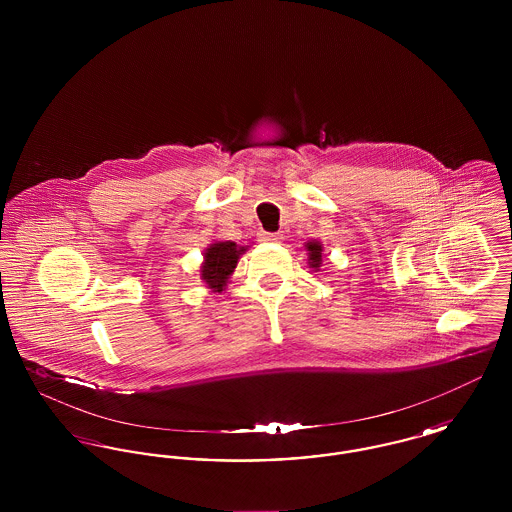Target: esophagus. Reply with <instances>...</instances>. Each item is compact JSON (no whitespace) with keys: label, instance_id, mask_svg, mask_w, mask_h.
Here are the masks:
<instances>
[{"label":"esophagus","instance_id":"obj_1","mask_svg":"<svg viewBox=\"0 0 512 512\" xmlns=\"http://www.w3.org/2000/svg\"><path fill=\"white\" fill-rule=\"evenodd\" d=\"M261 238L265 242H280L282 240V234L280 232H261Z\"/></svg>","mask_w":512,"mask_h":512}]
</instances>
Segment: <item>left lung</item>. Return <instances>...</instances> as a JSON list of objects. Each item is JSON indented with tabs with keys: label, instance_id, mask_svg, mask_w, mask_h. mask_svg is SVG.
Returning a JSON list of instances; mask_svg holds the SVG:
<instances>
[{
	"label": "left lung",
	"instance_id": "1",
	"mask_svg": "<svg viewBox=\"0 0 512 512\" xmlns=\"http://www.w3.org/2000/svg\"><path fill=\"white\" fill-rule=\"evenodd\" d=\"M307 249H309V263H311V267H320V261H322V253H320L322 247H320V244H317V242H309Z\"/></svg>",
	"mask_w": 512,
	"mask_h": 512
}]
</instances>
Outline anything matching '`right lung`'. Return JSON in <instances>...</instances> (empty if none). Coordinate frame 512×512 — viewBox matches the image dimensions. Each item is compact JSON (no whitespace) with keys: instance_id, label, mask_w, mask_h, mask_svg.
Wrapping results in <instances>:
<instances>
[{"instance_id":"1","label":"right lung","mask_w":512,"mask_h":512,"mask_svg":"<svg viewBox=\"0 0 512 512\" xmlns=\"http://www.w3.org/2000/svg\"><path fill=\"white\" fill-rule=\"evenodd\" d=\"M244 251V247H238L234 242H219L205 251V263L201 267V276L211 290L222 292L228 276L234 272L238 259Z\"/></svg>"}]
</instances>
